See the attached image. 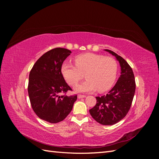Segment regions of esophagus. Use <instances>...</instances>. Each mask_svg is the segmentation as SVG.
Masks as SVG:
<instances>
[{"label":"esophagus","mask_w":159,"mask_h":159,"mask_svg":"<svg viewBox=\"0 0 159 159\" xmlns=\"http://www.w3.org/2000/svg\"><path fill=\"white\" fill-rule=\"evenodd\" d=\"M78 98L79 99H81V98H85V95H81V94H79V95H78Z\"/></svg>","instance_id":"esophagus-1"}]
</instances>
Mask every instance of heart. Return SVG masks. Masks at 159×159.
Instances as JSON below:
<instances>
[{
	"label": "heart",
	"instance_id": "heart-1",
	"mask_svg": "<svg viewBox=\"0 0 159 159\" xmlns=\"http://www.w3.org/2000/svg\"><path fill=\"white\" fill-rule=\"evenodd\" d=\"M75 66L65 62L61 71L65 80L71 85H75L83 78L84 82L75 88L77 92L86 93L97 90L99 92L109 89L113 85L117 74L118 65L112 57L86 53L75 57Z\"/></svg>",
	"mask_w": 159,
	"mask_h": 159
}]
</instances>
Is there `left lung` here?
<instances>
[{
	"instance_id": "8db88e82",
	"label": "left lung",
	"mask_w": 159,
	"mask_h": 159,
	"mask_svg": "<svg viewBox=\"0 0 159 159\" xmlns=\"http://www.w3.org/2000/svg\"><path fill=\"white\" fill-rule=\"evenodd\" d=\"M121 66V75L107 94L96 97L97 103L89 110L92 117L103 125H112L121 121L131 108L135 92V80L132 68L122 57L109 50Z\"/></svg>"
}]
</instances>
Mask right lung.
I'll list each match as a JSON object with an SVG mask.
<instances>
[{
    "label": "right lung",
    "mask_w": 159,
    "mask_h": 159,
    "mask_svg": "<svg viewBox=\"0 0 159 159\" xmlns=\"http://www.w3.org/2000/svg\"><path fill=\"white\" fill-rule=\"evenodd\" d=\"M71 53L62 48L52 49L36 61L30 72L28 91L32 107L38 117L50 123L63 121L77 99V95H65L71 89L61 71Z\"/></svg>",
    "instance_id": "right-lung-1"
}]
</instances>
